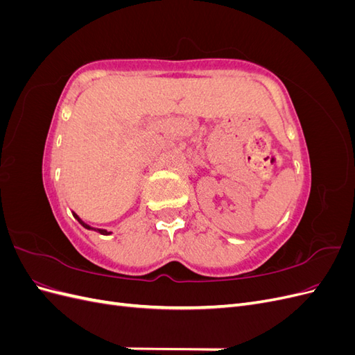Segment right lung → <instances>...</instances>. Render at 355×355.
I'll use <instances>...</instances> for the list:
<instances>
[{
	"label": "right lung",
	"mask_w": 355,
	"mask_h": 355,
	"mask_svg": "<svg viewBox=\"0 0 355 355\" xmlns=\"http://www.w3.org/2000/svg\"><path fill=\"white\" fill-rule=\"evenodd\" d=\"M72 214H73V218L77 219V220H78V222L83 225V227H84L85 230H92V231H96V232H99V234H102V235H108V234H111V232H108V231H106V230H101V228H93V227H90V225H87V223L83 222V220L80 219V216H78L77 213H72Z\"/></svg>",
	"instance_id": "obj_1"
}]
</instances>
